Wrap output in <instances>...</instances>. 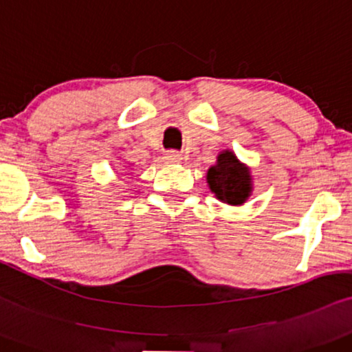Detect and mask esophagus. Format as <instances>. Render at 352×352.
Returning a JSON list of instances; mask_svg holds the SVG:
<instances>
[{
  "instance_id": "esophagus-1",
  "label": "esophagus",
  "mask_w": 352,
  "mask_h": 352,
  "mask_svg": "<svg viewBox=\"0 0 352 352\" xmlns=\"http://www.w3.org/2000/svg\"><path fill=\"white\" fill-rule=\"evenodd\" d=\"M165 158H166V162H170V163H179L181 162V153L179 152H176V151H170L165 155Z\"/></svg>"
}]
</instances>
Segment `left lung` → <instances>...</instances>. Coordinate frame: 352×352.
<instances>
[{"instance_id":"obj_1","label":"left lung","mask_w":352,"mask_h":352,"mask_svg":"<svg viewBox=\"0 0 352 352\" xmlns=\"http://www.w3.org/2000/svg\"><path fill=\"white\" fill-rule=\"evenodd\" d=\"M206 179L211 192L229 205H242L252 192L248 168L243 166L230 151L219 153L218 163L210 168Z\"/></svg>"}]
</instances>
